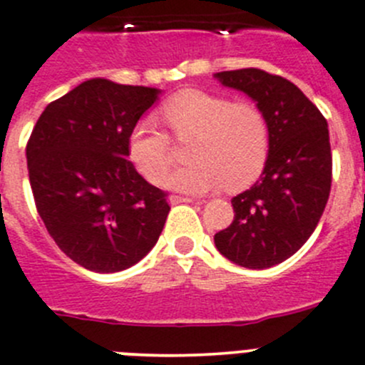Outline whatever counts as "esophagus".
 I'll list each match as a JSON object with an SVG mask.
<instances>
[{
	"label": "esophagus",
	"mask_w": 365,
	"mask_h": 365,
	"mask_svg": "<svg viewBox=\"0 0 365 365\" xmlns=\"http://www.w3.org/2000/svg\"><path fill=\"white\" fill-rule=\"evenodd\" d=\"M190 197H187V196H178V194H171V196H169V203L171 205H178V203H190Z\"/></svg>",
	"instance_id": "esophagus-1"
}]
</instances>
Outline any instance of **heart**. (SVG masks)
<instances>
[{"label": "heart", "instance_id": "obj_1", "mask_svg": "<svg viewBox=\"0 0 365 365\" xmlns=\"http://www.w3.org/2000/svg\"><path fill=\"white\" fill-rule=\"evenodd\" d=\"M162 121L178 143H190L192 164L176 169L165 185L189 194L239 190L253 183L269 153L267 119L250 101H232L197 88L175 94L160 107ZM130 160L150 182L160 183L175 162V148L165 132L143 121L130 132Z\"/></svg>", "mask_w": 365, "mask_h": 365}]
</instances>
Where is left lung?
Returning a JSON list of instances; mask_svg holds the SVG:
<instances>
[{
    "label": "left lung",
    "instance_id": "left-lung-1",
    "mask_svg": "<svg viewBox=\"0 0 365 365\" xmlns=\"http://www.w3.org/2000/svg\"><path fill=\"white\" fill-rule=\"evenodd\" d=\"M225 87L251 98L267 119L269 155L260 178L232 200L215 247L233 264L267 269L287 260L316 230L331 187L328 123L292 81L262 69L222 71Z\"/></svg>",
    "mask_w": 365,
    "mask_h": 365
}]
</instances>
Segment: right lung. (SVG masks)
Masks as SVG:
<instances>
[{"label":"right lung","mask_w":365,"mask_h":365,"mask_svg":"<svg viewBox=\"0 0 365 365\" xmlns=\"http://www.w3.org/2000/svg\"><path fill=\"white\" fill-rule=\"evenodd\" d=\"M160 91L93 78L51 101L26 144L35 207L81 267L118 272L157 244L169 207L128 160V137Z\"/></svg>","instance_id":"add662e5"}]
</instances>
